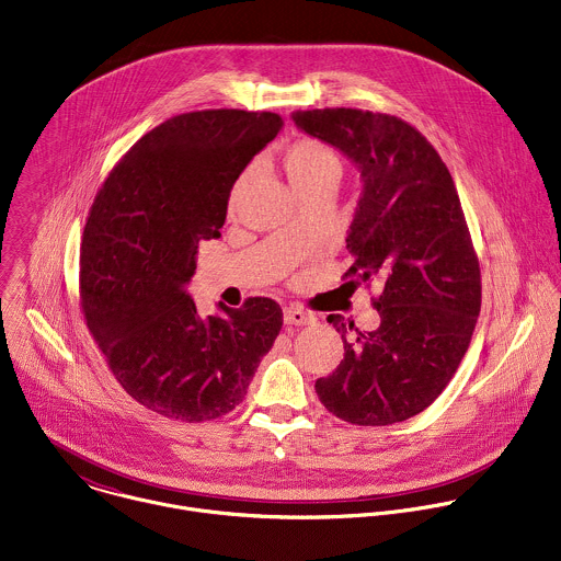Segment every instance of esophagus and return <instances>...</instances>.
Instances as JSON below:
<instances>
[{
  "label": "esophagus",
  "instance_id": "1",
  "mask_svg": "<svg viewBox=\"0 0 561 561\" xmlns=\"http://www.w3.org/2000/svg\"><path fill=\"white\" fill-rule=\"evenodd\" d=\"M284 321H286V325H310V323H314V317L297 306H288L284 310Z\"/></svg>",
  "mask_w": 561,
  "mask_h": 561
}]
</instances>
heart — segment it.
I'll list each match as a JSON object with an SVG mask.
<instances>
[{
    "label": "heart",
    "mask_w": 561,
    "mask_h": 561,
    "mask_svg": "<svg viewBox=\"0 0 561 561\" xmlns=\"http://www.w3.org/2000/svg\"><path fill=\"white\" fill-rule=\"evenodd\" d=\"M284 170L297 192L314 185L317 181L339 174V159L330 146L314 137H299L284 150ZM242 187V179L236 181L229 194V205H236Z\"/></svg>",
    "instance_id": "b5f03b06"
}]
</instances>
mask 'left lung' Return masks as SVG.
I'll list each match as a JSON object with an SVG mask.
<instances>
[{
    "label": "left lung",
    "instance_id": "left-lung-1",
    "mask_svg": "<svg viewBox=\"0 0 561 561\" xmlns=\"http://www.w3.org/2000/svg\"><path fill=\"white\" fill-rule=\"evenodd\" d=\"M295 124L343 150L365 181L343 279L380 282V328L341 314L345 358L314 389L356 426H389L428 409L457 374L481 312V266L450 170L409 122L363 108L295 111Z\"/></svg>",
    "mask_w": 561,
    "mask_h": 561
}]
</instances>
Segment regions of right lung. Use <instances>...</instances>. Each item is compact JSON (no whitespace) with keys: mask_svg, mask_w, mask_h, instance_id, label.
<instances>
[{"mask_svg":"<svg viewBox=\"0 0 561 561\" xmlns=\"http://www.w3.org/2000/svg\"><path fill=\"white\" fill-rule=\"evenodd\" d=\"M271 111L205 108L154 126L113 165L80 242V308L122 389L176 422H209L247 396L284 314L268 297L201 319L185 284L220 238L229 192L282 128Z\"/></svg>","mask_w":561,"mask_h":561,"instance_id":"1","label":"right lung"}]
</instances>
